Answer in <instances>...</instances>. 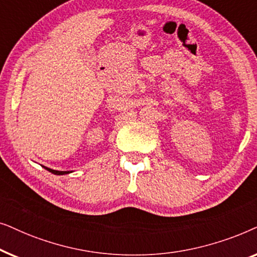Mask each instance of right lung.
Masks as SVG:
<instances>
[{
    "instance_id": "obj_1",
    "label": "right lung",
    "mask_w": 257,
    "mask_h": 257,
    "mask_svg": "<svg viewBox=\"0 0 257 257\" xmlns=\"http://www.w3.org/2000/svg\"><path fill=\"white\" fill-rule=\"evenodd\" d=\"M44 168H45V170H47V171L51 172V173L57 174V175H63V174H69V173H71V172H69V171H55V170H51V168H48V167H44Z\"/></svg>"
}]
</instances>
